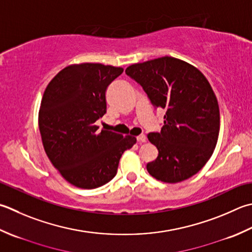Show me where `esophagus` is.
<instances>
[{
    "instance_id": "1",
    "label": "esophagus",
    "mask_w": 252,
    "mask_h": 252,
    "mask_svg": "<svg viewBox=\"0 0 252 252\" xmlns=\"http://www.w3.org/2000/svg\"><path fill=\"white\" fill-rule=\"evenodd\" d=\"M136 140L139 143H144V142H146V136L144 134H141L136 137Z\"/></svg>"
}]
</instances>
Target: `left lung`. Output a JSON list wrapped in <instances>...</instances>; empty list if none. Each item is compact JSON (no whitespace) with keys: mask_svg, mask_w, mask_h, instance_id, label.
I'll list each match as a JSON object with an SVG mask.
<instances>
[{"mask_svg":"<svg viewBox=\"0 0 252 252\" xmlns=\"http://www.w3.org/2000/svg\"><path fill=\"white\" fill-rule=\"evenodd\" d=\"M152 103L166 111L160 132L147 139L158 156L146 165L155 179L177 184L202 169L213 154L220 133V107L203 73L192 64L161 57L126 68Z\"/></svg>","mask_w":252,"mask_h":252,"instance_id":"left-lung-1","label":"left lung"}]
</instances>
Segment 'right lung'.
I'll return each instance as SVG.
<instances>
[{
    "label": "right lung",
    "instance_id": "obj_1",
    "mask_svg": "<svg viewBox=\"0 0 252 252\" xmlns=\"http://www.w3.org/2000/svg\"><path fill=\"white\" fill-rule=\"evenodd\" d=\"M123 72L100 63L71 64L44 90L38 115L43 149L61 176L81 189H95L117 174L123 152L134 136L101 130L95 122L106 113V92Z\"/></svg>",
    "mask_w": 252,
    "mask_h": 252
}]
</instances>
